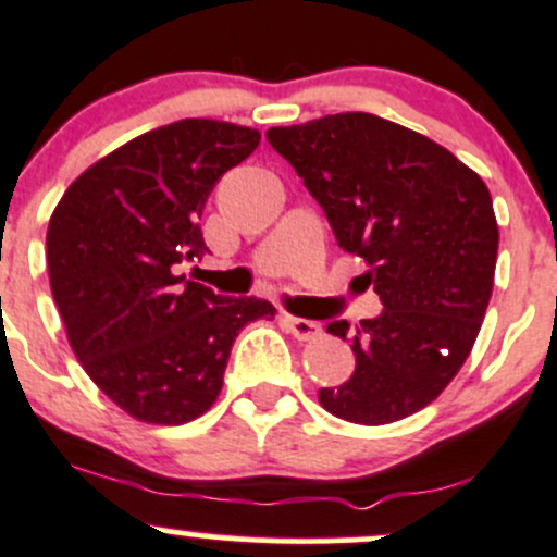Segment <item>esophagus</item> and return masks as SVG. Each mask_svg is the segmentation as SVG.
I'll use <instances>...</instances> for the list:
<instances>
[{
  "label": "esophagus",
  "instance_id": "34e87169",
  "mask_svg": "<svg viewBox=\"0 0 557 557\" xmlns=\"http://www.w3.org/2000/svg\"><path fill=\"white\" fill-rule=\"evenodd\" d=\"M283 325L294 333L298 342H309V338H318L320 333H323V327H320V323H314V320L290 318V314H285Z\"/></svg>",
  "mask_w": 557,
  "mask_h": 557
}]
</instances>
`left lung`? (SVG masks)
<instances>
[{
    "label": "left lung",
    "mask_w": 557,
    "mask_h": 557,
    "mask_svg": "<svg viewBox=\"0 0 557 557\" xmlns=\"http://www.w3.org/2000/svg\"><path fill=\"white\" fill-rule=\"evenodd\" d=\"M269 144L294 165L384 309L333 320L352 338L355 373L320 403L352 424H389L430 406L472 352L494 290L496 226L488 186L441 144L366 111L272 127Z\"/></svg>",
    "instance_id": "1"
}]
</instances>
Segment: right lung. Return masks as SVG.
Instances as JSON below:
<instances>
[{"instance_id":"1","label":"right lung","mask_w":557,"mask_h":557,"mask_svg":"<svg viewBox=\"0 0 557 557\" xmlns=\"http://www.w3.org/2000/svg\"><path fill=\"white\" fill-rule=\"evenodd\" d=\"M259 140L232 122H171L87 168L52 210L47 272L69 344L133 419L175 426L202 417L237 333L277 312L178 274L205 250L200 219L215 181Z\"/></svg>"}]
</instances>
